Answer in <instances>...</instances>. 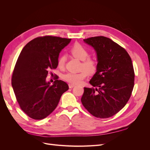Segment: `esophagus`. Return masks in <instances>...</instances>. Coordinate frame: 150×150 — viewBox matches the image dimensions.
I'll use <instances>...</instances> for the list:
<instances>
[{
    "label": "esophagus",
    "instance_id": "34e87169",
    "mask_svg": "<svg viewBox=\"0 0 150 150\" xmlns=\"http://www.w3.org/2000/svg\"><path fill=\"white\" fill-rule=\"evenodd\" d=\"M74 86H75V85H74V84H69V88H74Z\"/></svg>",
    "mask_w": 150,
    "mask_h": 150
}]
</instances>
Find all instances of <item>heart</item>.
<instances>
[{"mask_svg":"<svg viewBox=\"0 0 150 150\" xmlns=\"http://www.w3.org/2000/svg\"><path fill=\"white\" fill-rule=\"evenodd\" d=\"M71 52L74 57L83 61L81 64V69L83 71L75 73L69 72L62 76V79L66 82L72 84H78L87 77L88 74H94L97 71L98 64L96 61L89 57L90 52L89 50L80 44H75L71 49ZM66 57L64 54H61L57 59V66L59 67H64Z\"/></svg>","mask_w":150,"mask_h":150,"instance_id":"1","label":"heart"}]
</instances>
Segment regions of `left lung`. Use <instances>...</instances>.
Listing matches in <instances>:
<instances>
[{
    "label": "left lung",
    "mask_w": 150,
    "mask_h": 150,
    "mask_svg": "<svg viewBox=\"0 0 150 150\" xmlns=\"http://www.w3.org/2000/svg\"><path fill=\"white\" fill-rule=\"evenodd\" d=\"M98 56L96 74L84 88L81 102L91 114L99 118L116 115L128 103L134 85L131 58L126 49L110 38L96 36L84 39Z\"/></svg>",
    "instance_id": "1"
}]
</instances>
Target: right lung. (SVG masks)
I'll return each instance as SVG.
<instances>
[{"label":"right lung","mask_w":150,"mask_h":150,"mask_svg":"<svg viewBox=\"0 0 150 150\" xmlns=\"http://www.w3.org/2000/svg\"><path fill=\"white\" fill-rule=\"evenodd\" d=\"M71 40L41 36L30 40L20 53L13 71L12 86L20 108L30 118L39 120L49 116L69 89L58 76L52 85L46 79L50 71L57 68L59 54Z\"/></svg>","instance_id":"right-lung-1"}]
</instances>
